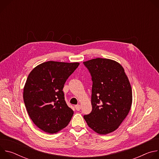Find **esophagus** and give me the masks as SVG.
<instances>
[{
    "mask_svg": "<svg viewBox=\"0 0 159 159\" xmlns=\"http://www.w3.org/2000/svg\"><path fill=\"white\" fill-rule=\"evenodd\" d=\"M75 108L76 109L77 111H80V108H81V106H80V105H79V104L75 105Z\"/></svg>",
    "mask_w": 159,
    "mask_h": 159,
    "instance_id": "34e87169",
    "label": "esophagus"
}]
</instances>
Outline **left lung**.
<instances>
[{
    "mask_svg": "<svg viewBox=\"0 0 159 159\" xmlns=\"http://www.w3.org/2000/svg\"><path fill=\"white\" fill-rule=\"evenodd\" d=\"M92 76V112L84 115L87 125L99 134L115 131L125 119L132 104V89L118 62L97 58L84 61Z\"/></svg>",
    "mask_w": 159,
    "mask_h": 159,
    "instance_id": "8db88e82",
    "label": "left lung"
}]
</instances>
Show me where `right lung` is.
Instances as JSON below:
<instances>
[{
  "instance_id": "obj_1",
  "label": "right lung",
  "mask_w": 159,
  "mask_h": 159,
  "mask_svg": "<svg viewBox=\"0 0 159 159\" xmlns=\"http://www.w3.org/2000/svg\"><path fill=\"white\" fill-rule=\"evenodd\" d=\"M79 64L48 61L37 65L30 73L23 100L30 118L43 131L58 133L70 121L74 111L66 105L62 90Z\"/></svg>"
}]
</instances>
